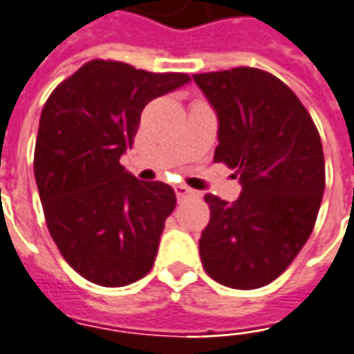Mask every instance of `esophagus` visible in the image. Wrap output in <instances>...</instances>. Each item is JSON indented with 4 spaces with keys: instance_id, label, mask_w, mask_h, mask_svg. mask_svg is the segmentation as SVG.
<instances>
[{
    "instance_id": "34e87169",
    "label": "esophagus",
    "mask_w": 354,
    "mask_h": 354,
    "mask_svg": "<svg viewBox=\"0 0 354 354\" xmlns=\"http://www.w3.org/2000/svg\"><path fill=\"white\" fill-rule=\"evenodd\" d=\"M174 192H176L178 199H186V197L196 196V192H194L192 187L184 186V184H178V186H174Z\"/></svg>"
}]
</instances>
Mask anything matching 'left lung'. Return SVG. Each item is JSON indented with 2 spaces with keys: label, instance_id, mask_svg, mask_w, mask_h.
Masks as SVG:
<instances>
[{
  "label": "left lung",
  "instance_id": "1",
  "mask_svg": "<svg viewBox=\"0 0 354 354\" xmlns=\"http://www.w3.org/2000/svg\"><path fill=\"white\" fill-rule=\"evenodd\" d=\"M218 118L215 162L236 168L234 203L205 196L211 218L199 256L211 279L250 290L269 285L314 230L326 187L322 139L281 79L256 67L194 75Z\"/></svg>",
  "mask_w": 354,
  "mask_h": 354
}]
</instances>
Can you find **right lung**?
<instances>
[{
	"label": "right lung",
	"mask_w": 354,
	"mask_h": 354,
	"mask_svg": "<svg viewBox=\"0 0 354 354\" xmlns=\"http://www.w3.org/2000/svg\"><path fill=\"white\" fill-rule=\"evenodd\" d=\"M186 73H151L93 59L48 96L35 147V178L59 254L100 287L145 277L157 258L174 189L141 182L120 165L143 108L186 85Z\"/></svg>",
	"instance_id": "1"
}]
</instances>
